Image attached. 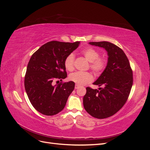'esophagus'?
<instances>
[{
    "label": "esophagus",
    "mask_w": 150,
    "mask_h": 150,
    "mask_svg": "<svg viewBox=\"0 0 150 150\" xmlns=\"http://www.w3.org/2000/svg\"><path fill=\"white\" fill-rule=\"evenodd\" d=\"M79 88V85H78V84H76V85H75V88H75L76 89H78Z\"/></svg>",
    "instance_id": "esophagus-1"
}]
</instances>
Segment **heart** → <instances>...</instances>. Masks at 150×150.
I'll return each instance as SVG.
<instances>
[{
	"instance_id": "obj_1",
	"label": "heart",
	"mask_w": 150,
	"mask_h": 150,
	"mask_svg": "<svg viewBox=\"0 0 150 150\" xmlns=\"http://www.w3.org/2000/svg\"><path fill=\"white\" fill-rule=\"evenodd\" d=\"M86 60L89 62V67L95 74H101L106 69L108 59L104 56H99V52L94 47H88L81 51ZM75 56L73 53H70L66 57L64 64L66 69L72 71L74 69ZM69 80L79 86H83L92 82L93 77L89 72H76L70 74Z\"/></svg>"
}]
</instances>
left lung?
Wrapping results in <instances>:
<instances>
[{
  "mask_svg": "<svg viewBox=\"0 0 150 150\" xmlns=\"http://www.w3.org/2000/svg\"><path fill=\"white\" fill-rule=\"evenodd\" d=\"M89 44L105 49L109 57L106 69L93 83L104 87L99 90L86 88L84 108L93 117L104 119L116 114L128 100L133 83V71L125 53L115 44L106 41Z\"/></svg>",
  "mask_w": 150,
  "mask_h": 150,
  "instance_id": "left-lung-1",
  "label": "left lung"
}]
</instances>
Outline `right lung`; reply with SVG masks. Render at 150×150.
Segmentation results:
<instances>
[{
  "mask_svg": "<svg viewBox=\"0 0 150 150\" xmlns=\"http://www.w3.org/2000/svg\"><path fill=\"white\" fill-rule=\"evenodd\" d=\"M79 43L53 40L42 45L32 55L27 67L24 86L32 105L41 114L53 116L64 108L75 83L61 81L54 85L53 83L66 78L64 59Z\"/></svg>",
  "mask_w": 150,
  "mask_h": 150,
  "instance_id": "right-lung-1",
  "label": "right lung"
}]
</instances>
